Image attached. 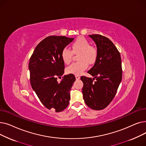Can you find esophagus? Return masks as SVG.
I'll return each instance as SVG.
<instances>
[{"instance_id": "34e87169", "label": "esophagus", "mask_w": 146, "mask_h": 146, "mask_svg": "<svg viewBox=\"0 0 146 146\" xmlns=\"http://www.w3.org/2000/svg\"><path fill=\"white\" fill-rule=\"evenodd\" d=\"M75 78H76V80L80 79V76H78V75H76V76H75Z\"/></svg>"}]
</instances>
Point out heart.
I'll return each instance as SVG.
<instances>
[{
  "label": "heart",
  "mask_w": 146,
  "mask_h": 146,
  "mask_svg": "<svg viewBox=\"0 0 146 146\" xmlns=\"http://www.w3.org/2000/svg\"><path fill=\"white\" fill-rule=\"evenodd\" d=\"M72 51L65 47L61 51V58L64 63L68 64L70 62L73 52H80L78 62H74L68 66L66 69L68 73L76 75L81 74L86 70L89 64H93L98 56V50L94 46L90 45L89 41L85 38H78L72 44Z\"/></svg>",
  "instance_id": "heart-1"
}]
</instances>
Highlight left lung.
Wrapping results in <instances>:
<instances>
[{"label": "left lung", "instance_id": "1", "mask_svg": "<svg viewBox=\"0 0 146 146\" xmlns=\"http://www.w3.org/2000/svg\"><path fill=\"white\" fill-rule=\"evenodd\" d=\"M89 36L95 42L98 56L94 66L88 72L94 78H80L83 97L89 108L101 110L113 100L122 80L121 55L109 38L99 34Z\"/></svg>", "mask_w": 146, "mask_h": 146}]
</instances>
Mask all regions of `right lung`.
<instances>
[{
    "label": "right lung",
    "mask_w": 146,
    "mask_h": 146,
    "mask_svg": "<svg viewBox=\"0 0 146 146\" xmlns=\"http://www.w3.org/2000/svg\"><path fill=\"white\" fill-rule=\"evenodd\" d=\"M73 39L65 36L46 37L36 45L29 61L32 88L45 107L57 112L68 105L70 90L76 80L73 74L63 76L60 83L57 80L64 70L61 51Z\"/></svg>",
    "instance_id": "obj_1"
}]
</instances>
